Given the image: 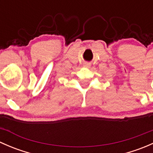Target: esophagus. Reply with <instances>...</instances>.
I'll return each mask as SVG.
<instances>
[{
  "mask_svg": "<svg viewBox=\"0 0 153 153\" xmlns=\"http://www.w3.org/2000/svg\"><path fill=\"white\" fill-rule=\"evenodd\" d=\"M89 66H90V64H89V63H85V64H84V67H89Z\"/></svg>",
  "mask_w": 153,
  "mask_h": 153,
  "instance_id": "esophagus-1",
  "label": "esophagus"
}]
</instances>
